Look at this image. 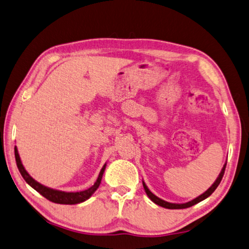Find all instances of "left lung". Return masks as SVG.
<instances>
[{
    "label": "left lung",
    "mask_w": 249,
    "mask_h": 249,
    "mask_svg": "<svg viewBox=\"0 0 249 249\" xmlns=\"http://www.w3.org/2000/svg\"><path fill=\"white\" fill-rule=\"evenodd\" d=\"M226 166H227V162H226V165L223 166L221 172H220L218 179L215 180V182L213 183V184L212 186H210L209 189H208L207 191H206L204 194L199 195L198 197H196L195 199L191 200V201H189V203H185V204H171V203H168V201H165V200H162V199H160V198H158L156 195H154V194L152 193V192L147 189V186L145 185L144 182H143V186H144V190H145V192H146V194H147L148 197L151 198L155 204L161 206V207H165V208H168V209H183V208H189V207H191V206H193V205H195V204L199 203V201L204 200L205 198H207L208 196H210V195H212V194L213 193L214 190L217 189L218 185L220 184V182H221V180H222L223 175H224V171H226Z\"/></svg>",
    "instance_id": "8db88e82"
}]
</instances>
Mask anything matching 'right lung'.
<instances>
[{
    "mask_svg": "<svg viewBox=\"0 0 249 249\" xmlns=\"http://www.w3.org/2000/svg\"><path fill=\"white\" fill-rule=\"evenodd\" d=\"M15 158H16L18 170H19L20 175L22 176V178L25 179V181L28 183V184H29L31 187H34L36 192H39V193L42 196H44L46 199L53 201V203H56V204H63V205L79 204V203H82V201H84V200H87L89 197H90V196L97 190V187L100 186L103 173H104L105 167H106V165H104V167L102 168V170L100 172V175H98L96 182L94 183V185H92L90 187V189H88L86 191H81V192H74V193H67V192L49 189V187L42 185V184H40V183H37L36 180L32 179V178L28 175V172L25 170V168H23V166H22L20 158H19V154H18L16 146H15Z\"/></svg>",
    "mask_w": 249,
    "mask_h": 249,
    "instance_id": "obj_1",
    "label": "right lung"
}]
</instances>
